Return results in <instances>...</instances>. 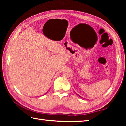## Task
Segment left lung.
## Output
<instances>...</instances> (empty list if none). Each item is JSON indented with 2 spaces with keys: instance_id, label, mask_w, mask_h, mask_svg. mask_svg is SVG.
I'll list each match as a JSON object with an SVG mask.
<instances>
[{
  "instance_id": "left-lung-1",
  "label": "left lung",
  "mask_w": 126,
  "mask_h": 126,
  "mask_svg": "<svg viewBox=\"0 0 126 126\" xmlns=\"http://www.w3.org/2000/svg\"><path fill=\"white\" fill-rule=\"evenodd\" d=\"M77 94V95H79V94ZM80 96V97H81V96Z\"/></svg>"
}]
</instances>
